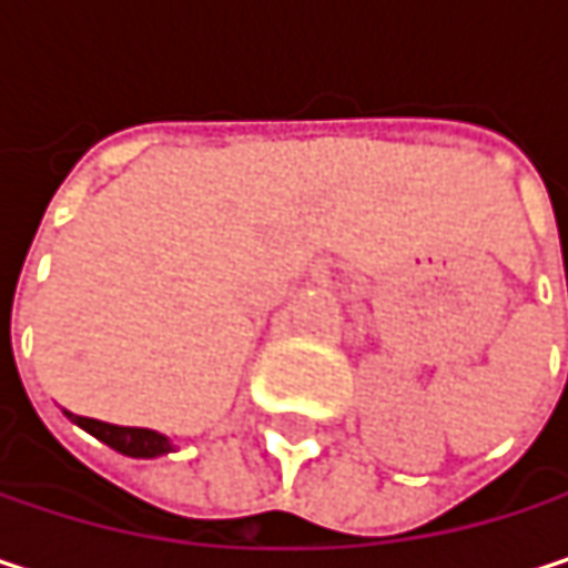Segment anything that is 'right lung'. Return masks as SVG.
<instances>
[{"instance_id": "1", "label": "right lung", "mask_w": 568, "mask_h": 568, "mask_svg": "<svg viewBox=\"0 0 568 568\" xmlns=\"http://www.w3.org/2000/svg\"><path fill=\"white\" fill-rule=\"evenodd\" d=\"M78 427H84L91 437H98L101 444L114 447L118 454H128V457H161V454H171V440L158 430H148V427H118V424H104V420H94V417H78V414H68Z\"/></svg>"}]
</instances>
